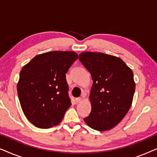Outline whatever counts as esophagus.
Returning a JSON list of instances; mask_svg holds the SVG:
<instances>
[{
	"mask_svg": "<svg viewBox=\"0 0 157 157\" xmlns=\"http://www.w3.org/2000/svg\"><path fill=\"white\" fill-rule=\"evenodd\" d=\"M81 100H82V98H81V97H78V98H76V101L77 103L81 102Z\"/></svg>",
	"mask_w": 157,
	"mask_h": 157,
	"instance_id": "1",
	"label": "esophagus"
}]
</instances>
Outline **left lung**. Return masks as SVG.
Here are the masks:
<instances>
[{
	"instance_id": "left-lung-1",
	"label": "left lung",
	"mask_w": 157,
	"mask_h": 157,
	"mask_svg": "<svg viewBox=\"0 0 157 157\" xmlns=\"http://www.w3.org/2000/svg\"><path fill=\"white\" fill-rule=\"evenodd\" d=\"M79 60L93 80L91 111L83 120L95 130L111 129L123 119L132 106L135 91L132 71L120 58L103 53L83 52Z\"/></svg>"
}]
</instances>
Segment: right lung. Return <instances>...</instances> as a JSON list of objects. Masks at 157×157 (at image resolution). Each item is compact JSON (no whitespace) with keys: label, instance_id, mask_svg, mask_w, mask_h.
Listing matches in <instances>:
<instances>
[{"label":"right lung","instance_id":"obj_1","mask_svg":"<svg viewBox=\"0 0 157 157\" xmlns=\"http://www.w3.org/2000/svg\"><path fill=\"white\" fill-rule=\"evenodd\" d=\"M78 54L51 51L36 56L19 75L17 92L28 120L40 128L59 124L71 103L66 74Z\"/></svg>","mask_w":157,"mask_h":157}]
</instances>
